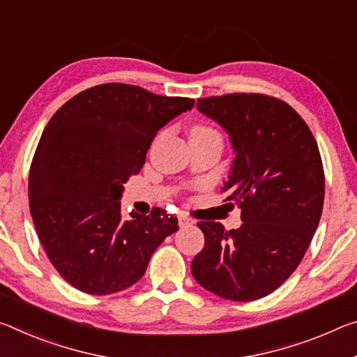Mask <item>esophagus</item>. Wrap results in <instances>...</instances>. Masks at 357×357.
I'll return each instance as SVG.
<instances>
[{"mask_svg":"<svg viewBox=\"0 0 357 357\" xmlns=\"http://www.w3.org/2000/svg\"><path fill=\"white\" fill-rule=\"evenodd\" d=\"M178 222H179V227H188V225H192V224H194V222H195V220H194V219H192V218H188V216H184V214H183V216H179V219H178Z\"/></svg>","mask_w":357,"mask_h":357,"instance_id":"obj_1","label":"esophagus"}]
</instances>
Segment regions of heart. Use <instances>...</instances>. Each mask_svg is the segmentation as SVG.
I'll list each match as a JSON object with an SVG mask.
<instances>
[{
  "label": "heart",
  "mask_w": 357,
  "mask_h": 357,
  "mask_svg": "<svg viewBox=\"0 0 357 357\" xmlns=\"http://www.w3.org/2000/svg\"><path fill=\"white\" fill-rule=\"evenodd\" d=\"M206 132H214V130L209 127H195L192 130V133H206Z\"/></svg>",
  "instance_id": "b5f03b06"
}]
</instances>
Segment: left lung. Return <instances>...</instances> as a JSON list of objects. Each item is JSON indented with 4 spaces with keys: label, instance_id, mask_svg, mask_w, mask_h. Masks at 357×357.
I'll use <instances>...</instances> for the list:
<instances>
[{
    "label": "left lung",
    "instance_id": "left-lung-1",
    "mask_svg": "<svg viewBox=\"0 0 357 357\" xmlns=\"http://www.w3.org/2000/svg\"><path fill=\"white\" fill-rule=\"evenodd\" d=\"M197 109L230 133L236 157L222 192L241 209L243 224L225 230L200 220L205 248L190 271L219 297L257 301L294 273L318 229L324 203L318 144L297 111L270 95L199 98Z\"/></svg>",
    "mask_w": 357,
    "mask_h": 357
}]
</instances>
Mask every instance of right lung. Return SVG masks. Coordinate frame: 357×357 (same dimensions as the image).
Wrapping results in <instances>:
<instances>
[{
  "label": "right lung",
  "instance_id": "add662e5",
  "mask_svg": "<svg viewBox=\"0 0 357 357\" xmlns=\"http://www.w3.org/2000/svg\"><path fill=\"white\" fill-rule=\"evenodd\" d=\"M194 100L109 82L77 93L50 119L28 176L30 213L50 264L77 291L133 286L178 218L163 208L123 219L121 195L152 139Z\"/></svg>",
  "mask_w": 357,
  "mask_h": 357
}]
</instances>
